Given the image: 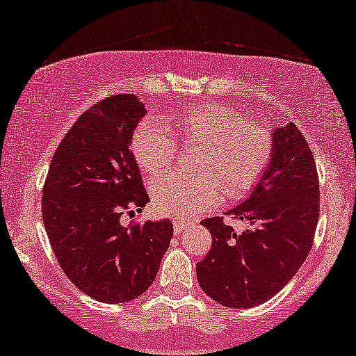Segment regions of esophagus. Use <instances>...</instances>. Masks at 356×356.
<instances>
[{
    "label": "esophagus",
    "mask_w": 356,
    "mask_h": 356,
    "mask_svg": "<svg viewBox=\"0 0 356 356\" xmlns=\"http://www.w3.org/2000/svg\"><path fill=\"white\" fill-rule=\"evenodd\" d=\"M186 226H188V222L185 221V219H181V218L173 219V227H175V232H177V234H179V232L185 229Z\"/></svg>",
    "instance_id": "obj_1"
}]
</instances>
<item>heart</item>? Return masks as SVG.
Segmentation results:
<instances>
[{"instance_id":"heart-1","label":"heart","mask_w":356,"mask_h":356,"mask_svg":"<svg viewBox=\"0 0 356 356\" xmlns=\"http://www.w3.org/2000/svg\"><path fill=\"white\" fill-rule=\"evenodd\" d=\"M166 131L152 118L134 130L131 155L152 177L168 171L177 156V142L198 147L196 177H165L152 188L153 206L165 216L196 218L221 203L225 191L231 198L248 195L269 168L274 150L270 129L248 122L243 112L218 102H204L171 113Z\"/></svg>"}]
</instances>
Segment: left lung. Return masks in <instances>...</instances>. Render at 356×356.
<instances>
[{
  "mask_svg": "<svg viewBox=\"0 0 356 356\" xmlns=\"http://www.w3.org/2000/svg\"><path fill=\"white\" fill-rule=\"evenodd\" d=\"M269 168L251 196L226 214L248 222L236 232L222 218L201 221L213 244L196 264L200 287L218 304L251 309L291 280L314 244L320 209L315 160L299 127L289 122L272 134Z\"/></svg>",
  "mask_w": 356,
  "mask_h": 356,
  "instance_id": "1",
  "label": "left lung"
}]
</instances>
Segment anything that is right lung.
Listing matches in <instances>:
<instances>
[{
    "label": "right lung",
    "mask_w": 356,
    "mask_h": 356,
    "mask_svg": "<svg viewBox=\"0 0 356 356\" xmlns=\"http://www.w3.org/2000/svg\"><path fill=\"white\" fill-rule=\"evenodd\" d=\"M145 113L131 94L92 105L64 135L44 183L42 221L52 252L79 291L104 304L142 296L173 238L170 219L120 222L150 201L130 150Z\"/></svg>",
    "instance_id": "1"
}]
</instances>
